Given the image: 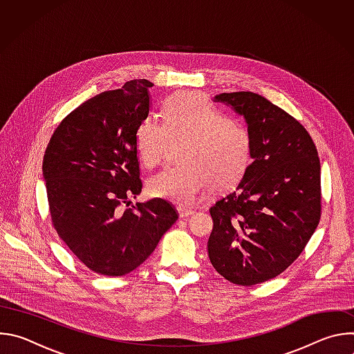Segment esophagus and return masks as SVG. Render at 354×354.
Listing matches in <instances>:
<instances>
[{
	"label": "esophagus",
	"mask_w": 354,
	"mask_h": 354,
	"mask_svg": "<svg viewBox=\"0 0 354 354\" xmlns=\"http://www.w3.org/2000/svg\"><path fill=\"white\" fill-rule=\"evenodd\" d=\"M178 213H179V217H180V218H187V217H190V216L194 214L193 210L186 209V207H178Z\"/></svg>",
	"instance_id": "esophagus-1"
}]
</instances>
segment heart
Listing matches in <instances>:
<instances>
[{
	"instance_id": "b5f03b06",
	"label": "heart",
	"mask_w": 354,
	"mask_h": 354,
	"mask_svg": "<svg viewBox=\"0 0 354 354\" xmlns=\"http://www.w3.org/2000/svg\"><path fill=\"white\" fill-rule=\"evenodd\" d=\"M162 118L164 122L145 119L137 127L138 157L153 169L165 161L174 145L182 144L183 164L151 179V196L193 207L213 185L231 186L248 171L254 153L250 129L218 111L206 95L190 91L171 95L164 102Z\"/></svg>"
}]
</instances>
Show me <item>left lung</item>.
Instances as JSON below:
<instances>
[{"mask_svg": "<svg viewBox=\"0 0 354 354\" xmlns=\"http://www.w3.org/2000/svg\"><path fill=\"white\" fill-rule=\"evenodd\" d=\"M214 102L243 116L254 153L236 187L210 207L209 258L228 281L254 286L283 273L319 224L318 151L304 126L258 93H220Z\"/></svg>", "mask_w": 354, "mask_h": 354, "instance_id": "obj_1", "label": "left lung"}]
</instances>
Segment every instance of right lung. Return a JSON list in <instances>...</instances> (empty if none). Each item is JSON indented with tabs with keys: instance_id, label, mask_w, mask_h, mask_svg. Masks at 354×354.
I'll list each match as a JSON object with an SVG mask.
<instances>
[{
	"instance_id": "right-lung-1",
	"label": "right lung",
	"mask_w": 354,
	"mask_h": 354,
	"mask_svg": "<svg viewBox=\"0 0 354 354\" xmlns=\"http://www.w3.org/2000/svg\"><path fill=\"white\" fill-rule=\"evenodd\" d=\"M153 82L133 80L67 115L50 138L43 178L53 225L92 272L123 276L137 269L178 220L164 198L141 193L136 131L149 113Z\"/></svg>"
}]
</instances>
